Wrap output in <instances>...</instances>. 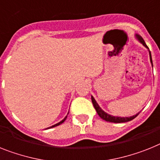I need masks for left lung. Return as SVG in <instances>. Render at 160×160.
Wrapping results in <instances>:
<instances>
[{
    "label": "left lung",
    "instance_id": "obj_1",
    "mask_svg": "<svg viewBox=\"0 0 160 160\" xmlns=\"http://www.w3.org/2000/svg\"><path fill=\"white\" fill-rule=\"evenodd\" d=\"M137 37H138V40L141 41V43H142V45H144L145 47H146L147 49H149L148 47H147V45H146L144 40L142 38V37L137 35ZM150 58H151V64H152V67H153V62H152V58H151V52H150ZM91 99H92V104H93V107H94L98 115L102 119H104V120H106V121L107 122H111V123H124V122H128V121H130V120H132L134 118H136L137 116L139 115V113H138L137 115H133V116H130V117H116V116H112V115H108L107 113H106L105 111H103L101 109L100 107L98 106V104L97 103V102L95 101V99L93 98L92 97H91Z\"/></svg>",
    "mask_w": 160,
    "mask_h": 160
}]
</instances>
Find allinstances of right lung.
<instances>
[{"label": "right lung", "instance_id": "add662e5", "mask_svg": "<svg viewBox=\"0 0 160 160\" xmlns=\"http://www.w3.org/2000/svg\"><path fill=\"white\" fill-rule=\"evenodd\" d=\"M67 117H68V115H67V116H66V117L65 118H64V119H62V121L61 122H59V123H56V124H54V125H53V126H51V127H49V128H53V127H56V126H58V125H59V124H61V123H63V122L64 121H65V120H66V119H67Z\"/></svg>", "mask_w": 160, "mask_h": 160}]
</instances>
